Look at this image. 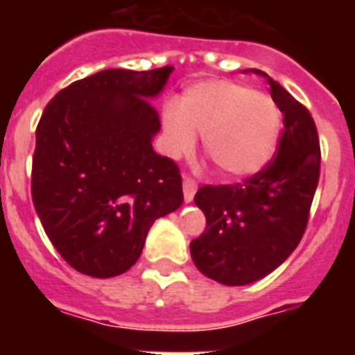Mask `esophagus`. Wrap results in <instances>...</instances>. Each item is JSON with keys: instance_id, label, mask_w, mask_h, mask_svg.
<instances>
[{"instance_id": "esophagus-1", "label": "esophagus", "mask_w": 355, "mask_h": 355, "mask_svg": "<svg viewBox=\"0 0 355 355\" xmlns=\"http://www.w3.org/2000/svg\"><path fill=\"white\" fill-rule=\"evenodd\" d=\"M197 192V183L193 178H190V175H184L183 178V193H184V200L187 202H190V200H193V196H196Z\"/></svg>"}]
</instances>
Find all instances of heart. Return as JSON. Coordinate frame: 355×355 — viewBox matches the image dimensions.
Wrapping results in <instances>:
<instances>
[{
    "label": "heart",
    "mask_w": 355,
    "mask_h": 355,
    "mask_svg": "<svg viewBox=\"0 0 355 355\" xmlns=\"http://www.w3.org/2000/svg\"><path fill=\"white\" fill-rule=\"evenodd\" d=\"M168 153L188 155L196 135H205V150L229 178H247L265 167L277 147L281 114L268 96L231 81H202L187 90L181 114L167 110Z\"/></svg>",
    "instance_id": "heart-1"
}]
</instances>
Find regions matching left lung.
Masks as SVG:
<instances>
[{"mask_svg":"<svg viewBox=\"0 0 355 355\" xmlns=\"http://www.w3.org/2000/svg\"><path fill=\"white\" fill-rule=\"evenodd\" d=\"M270 96L284 115L277 155L240 183L205 184L196 205L206 229L190 252L206 277L241 286L275 270L297 249L309 220L320 180V142L309 110L259 69Z\"/></svg>","mask_w":355,"mask_h":355,"instance_id":"obj_1","label":"left lung"}]
</instances>
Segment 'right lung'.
Listing matches in <instances>:
<instances>
[{"label":"right lung","instance_id":"right-lung-1","mask_svg":"<svg viewBox=\"0 0 355 355\" xmlns=\"http://www.w3.org/2000/svg\"><path fill=\"white\" fill-rule=\"evenodd\" d=\"M172 65L106 69L62 89L37 126L31 199L62 258L90 277L124 274L156 218L183 202L180 167L153 150Z\"/></svg>","mask_w":355,"mask_h":355}]
</instances>
